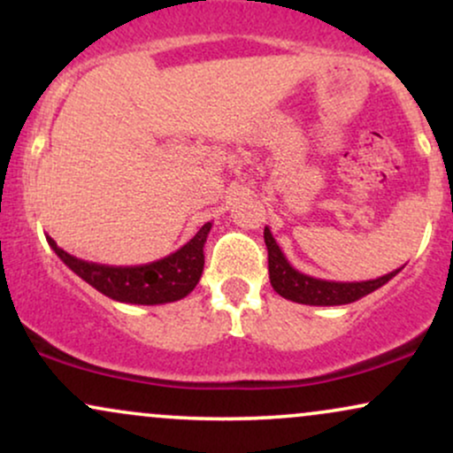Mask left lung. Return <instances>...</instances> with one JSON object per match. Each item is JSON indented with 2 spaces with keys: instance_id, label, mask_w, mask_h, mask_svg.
Segmentation results:
<instances>
[{
  "instance_id": "8db88e82",
  "label": "left lung",
  "mask_w": 453,
  "mask_h": 453,
  "mask_svg": "<svg viewBox=\"0 0 453 453\" xmlns=\"http://www.w3.org/2000/svg\"><path fill=\"white\" fill-rule=\"evenodd\" d=\"M264 241H266L268 249V273H270V285L274 288V292L283 298L292 300V303L300 304H311V306H339V304H349L356 300L364 298L375 289L386 285L389 279H394L400 273L383 274L379 279L371 280H353V283H342V280H326V279H315L309 274L296 270L292 264L288 262V257L283 256L280 247L274 241L270 227H264Z\"/></svg>"
}]
</instances>
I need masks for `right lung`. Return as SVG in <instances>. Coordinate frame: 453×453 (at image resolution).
<instances>
[{
  "mask_svg": "<svg viewBox=\"0 0 453 453\" xmlns=\"http://www.w3.org/2000/svg\"><path fill=\"white\" fill-rule=\"evenodd\" d=\"M212 223H204L189 242L170 256L142 266H108L78 259L64 251L53 238H46L50 249L72 273L96 288L97 292L126 304L176 303L194 292L204 270V242Z\"/></svg>",
  "mask_w": 453,
  "mask_h": 453,
  "instance_id": "1",
  "label": "right lung"
}]
</instances>
